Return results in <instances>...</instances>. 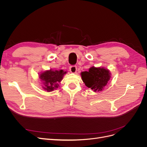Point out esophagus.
Returning <instances> with one entry per match:
<instances>
[{
    "label": "esophagus",
    "mask_w": 147,
    "mask_h": 147,
    "mask_svg": "<svg viewBox=\"0 0 147 147\" xmlns=\"http://www.w3.org/2000/svg\"><path fill=\"white\" fill-rule=\"evenodd\" d=\"M69 71L71 73H76L77 71V67L76 66H71L69 67Z\"/></svg>",
    "instance_id": "obj_1"
}]
</instances>
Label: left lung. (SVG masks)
Here are the masks:
<instances>
[{
    "label": "left lung",
    "instance_id": "left-lung-1",
    "mask_svg": "<svg viewBox=\"0 0 147 147\" xmlns=\"http://www.w3.org/2000/svg\"><path fill=\"white\" fill-rule=\"evenodd\" d=\"M80 75L85 85L95 92L102 90L111 78L110 69L94 66L91 67L88 71L82 72Z\"/></svg>",
    "mask_w": 147,
    "mask_h": 147
}]
</instances>
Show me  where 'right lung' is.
<instances>
[{
	"label": "right lung",
	"instance_id": "right-lung-1",
	"mask_svg": "<svg viewBox=\"0 0 147 147\" xmlns=\"http://www.w3.org/2000/svg\"><path fill=\"white\" fill-rule=\"evenodd\" d=\"M67 73L63 69L54 70L50 69L40 72L38 77L42 83V88L46 92H52L58 88L59 83Z\"/></svg>",
	"mask_w": 147,
	"mask_h": 147
}]
</instances>
